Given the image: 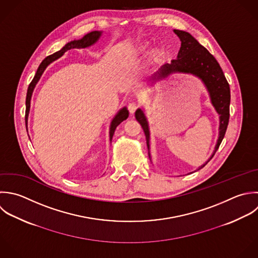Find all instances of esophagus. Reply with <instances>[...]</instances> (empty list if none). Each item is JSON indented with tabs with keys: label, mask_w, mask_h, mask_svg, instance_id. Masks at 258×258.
<instances>
[{
	"label": "esophagus",
	"mask_w": 258,
	"mask_h": 258,
	"mask_svg": "<svg viewBox=\"0 0 258 258\" xmlns=\"http://www.w3.org/2000/svg\"><path fill=\"white\" fill-rule=\"evenodd\" d=\"M127 108H128V111L133 114V113H135V111L139 108V103H137V102H135V101H132V102L128 103Z\"/></svg>",
	"instance_id": "1"
}]
</instances>
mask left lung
Segmentation results:
<instances>
[{
  "label": "left lung",
  "mask_w": 258,
  "mask_h": 258,
  "mask_svg": "<svg viewBox=\"0 0 258 258\" xmlns=\"http://www.w3.org/2000/svg\"><path fill=\"white\" fill-rule=\"evenodd\" d=\"M181 40V47L177 59H173L171 63H165L159 71L153 76L154 80L167 77L173 72L192 73L199 76L205 83L210 93L212 104L220 115L219 138L215 151L210 159L217 152L228 126L229 122V105H230V87L229 83L215 57L203 47L191 34L181 30H174ZM136 118L144 128L148 148H150V132L147 118L141 109L136 111ZM209 162V161H208ZM207 164V163H206ZM205 164V165H206ZM205 165L200 167L202 169Z\"/></svg>",
  "instance_id": "1"
}]
</instances>
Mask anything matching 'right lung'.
Here are the masks:
<instances>
[{
	"instance_id": "right-lung-1",
	"label": "right lung",
	"mask_w": 258,
	"mask_h": 258,
	"mask_svg": "<svg viewBox=\"0 0 258 258\" xmlns=\"http://www.w3.org/2000/svg\"><path fill=\"white\" fill-rule=\"evenodd\" d=\"M100 32L98 31H94V32H90L88 33L87 35H85L82 39L80 40H74V41H71L69 43H67L61 50L55 52L54 54H51L49 56H47L42 62L41 64L39 65L38 69H37V72L33 78V80L31 81V83L29 84V87H28V90H27V96H26V113H25V121H26V124H27V118H28V113H29V109H30V100H31V96H32V92H33V89L36 85V83L38 82V80L40 79L42 73L44 72L45 68L54 60H56L57 58H59L60 56H62L67 50H70V49H74V48H85V47H88L90 45H92L93 43H95L99 36H100ZM128 116V110L123 107L116 115L115 117L112 119L111 121V125H110V132H109V135H110V140L112 139V136L114 134V131L116 128V126L122 122L124 119H126Z\"/></svg>"
}]
</instances>
